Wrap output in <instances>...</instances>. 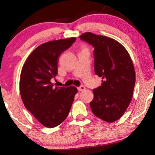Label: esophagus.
<instances>
[{"mask_svg":"<svg viewBox=\"0 0 155 155\" xmlns=\"http://www.w3.org/2000/svg\"><path fill=\"white\" fill-rule=\"evenodd\" d=\"M85 90V86L81 85V86H80V87H78V90L79 91H84Z\"/></svg>","mask_w":155,"mask_h":155,"instance_id":"34e87169","label":"esophagus"}]
</instances>
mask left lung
I'll return each mask as SVG.
<instances>
[{
    "mask_svg": "<svg viewBox=\"0 0 155 155\" xmlns=\"http://www.w3.org/2000/svg\"><path fill=\"white\" fill-rule=\"evenodd\" d=\"M79 37L94 48L95 74L103 78L101 86L93 90L91 109L99 118L114 122L122 116L133 98L135 84L133 61L124 47L114 39L91 32Z\"/></svg>",
    "mask_w": 155,
    "mask_h": 155,
    "instance_id": "left-lung-1",
    "label": "left lung"
}]
</instances>
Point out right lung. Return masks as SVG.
<instances>
[{
    "label": "right lung",
    "mask_w": 155,
    "mask_h": 155,
    "mask_svg": "<svg viewBox=\"0 0 155 155\" xmlns=\"http://www.w3.org/2000/svg\"><path fill=\"white\" fill-rule=\"evenodd\" d=\"M76 38L54 40L39 46L26 60L20 74L22 102L41 124L54 128L68 117L77 89L56 87L51 82L57 74L59 56L70 48Z\"/></svg>",
    "instance_id": "obj_1"
}]
</instances>
